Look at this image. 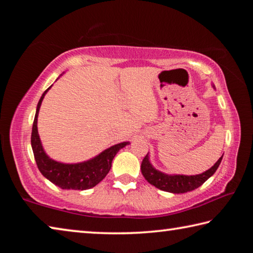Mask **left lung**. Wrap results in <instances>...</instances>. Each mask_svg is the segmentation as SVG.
<instances>
[{
	"mask_svg": "<svg viewBox=\"0 0 253 253\" xmlns=\"http://www.w3.org/2000/svg\"><path fill=\"white\" fill-rule=\"evenodd\" d=\"M222 157H223V155L217 160V162L211 169L205 170L204 173L188 176V175H169L160 172V170L153 168L151 162H149V157L147 154L142 162L140 169H142V174L145 179L149 184L160 188V190L175 194L186 193V192L193 191L195 188L200 187L205 181H208L215 173V170L219 168L222 161Z\"/></svg>",
	"mask_w": 253,
	"mask_h": 253,
	"instance_id": "1",
	"label": "left lung"
}]
</instances>
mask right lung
<instances>
[{"mask_svg": "<svg viewBox=\"0 0 253 253\" xmlns=\"http://www.w3.org/2000/svg\"><path fill=\"white\" fill-rule=\"evenodd\" d=\"M50 88L51 87L46 89L38 102L36 117H34L32 126L31 146L38 169L45 178H48L54 185L61 187L62 190H88V188L96 186L106 177V175L110 170L114 157L116 156L119 149L125 147L126 145H129V142L114 145L87 162L77 163V164H65V163L53 161L52 158L46 155L42 147L37 126L38 114H39L41 102Z\"/></svg>", "mask_w": 253, "mask_h": 253, "instance_id": "right-lung-1", "label": "right lung"}]
</instances>
